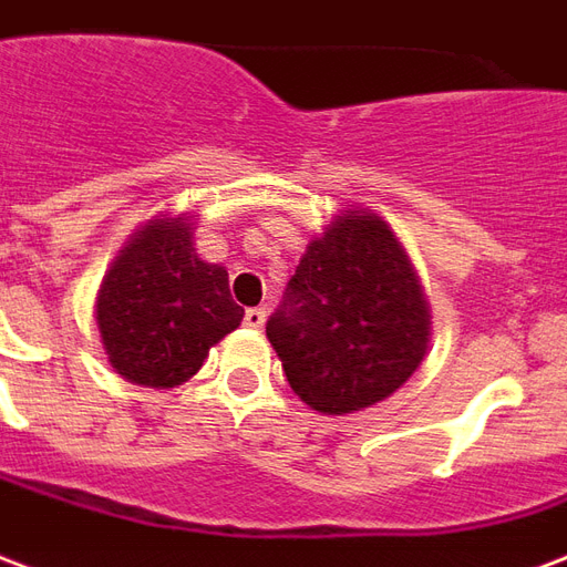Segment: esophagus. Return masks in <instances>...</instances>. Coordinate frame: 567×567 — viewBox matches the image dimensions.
Listing matches in <instances>:
<instances>
[{
	"mask_svg": "<svg viewBox=\"0 0 567 567\" xmlns=\"http://www.w3.org/2000/svg\"><path fill=\"white\" fill-rule=\"evenodd\" d=\"M266 308H248L245 310V326H248V329H262V326H266Z\"/></svg>",
	"mask_w": 567,
	"mask_h": 567,
	"instance_id": "34e87169",
	"label": "esophagus"
}]
</instances>
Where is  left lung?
I'll use <instances>...</instances> for the list:
<instances>
[{"mask_svg": "<svg viewBox=\"0 0 567 567\" xmlns=\"http://www.w3.org/2000/svg\"><path fill=\"white\" fill-rule=\"evenodd\" d=\"M289 389L347 415L391 398L430 343V308L406 250L380 215L349 208L313 238L266 322Z\"/></svg>", "mask_w": 567, "mask_h": 567, "instance_id": "left-lung-1", "label": "left lung"}]
</instances>
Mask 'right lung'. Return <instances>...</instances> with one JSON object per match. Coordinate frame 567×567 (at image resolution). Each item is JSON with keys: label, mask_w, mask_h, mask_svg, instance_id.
<instances>
[{"label": "right lung", "mask_w": 567, "mask_h": 567, "mask_svg": "<svg viewBox=\"0 0 567 567\" xmlns=\"http://www.w3.org/2000/svg\"><path fill=\"white\" fill-rule=\"evenodd\" d=\"M241 317L227 268L197 257L190 215L146 220L118 250L95 301L106 359L146 389L190 380Z\"/></svg>", "instance_id": "obj_1"}]
</instances>
